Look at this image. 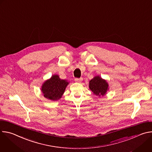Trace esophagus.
Wrapping results in <instances>:
<instances>
[{"mask_svg": "<svg viewBox=\"0 0 152 152\" xmlns=\"http://www.w3.org/2000/svg\"><path fill=\"white\" fill-rule=\"evenodd\" d=\"M82 80V78H76L75 79V81L76 82H81Z\"/></svg>", "mask_w": 152, "mask_h": 152, "instance_id": "34e87169", "label": "esophagus"}]
</instances>
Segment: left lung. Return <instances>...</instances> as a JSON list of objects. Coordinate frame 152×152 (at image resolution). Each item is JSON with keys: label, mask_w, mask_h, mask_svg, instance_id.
Here are the masks:
<instances>
[{"label": "left lung", "mask_w": 152, "mask_h": 152, "mask_svg": "<svg viewBox=\"0 0 152 152\" xmlns=\"http://www.w3.org/2000/svg\"><path fill=\"white\" fill-rule=\"evenodd\" d=\"M108 83L106 80L103 79L99 76H95L90 80L89 88L93 92V94L99 97L103 96L106 94L107 91L109 90Z\"/></svg>", "instance_id": "1"}]
</instances>
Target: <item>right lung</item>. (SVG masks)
<instances>
[{
	"label": "right lung",
	"mask_w": 152,
	"mask_h": 152,
	"mask_svg": "<svg viewBox=\"0 0 152 152\" xmlns=\"http://www.w3.org/2000/svg\"><path fill=\"white\" fill-rule=\"evenodd\" d=\"M69 83L67 80L61 79L58 75H55L43 83L41 91L46 99L58 100L61 98Z\"/></svg>",
	"instance_id": "right-lung-1"
}]
</instances>
